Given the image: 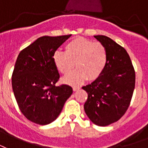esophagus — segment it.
Instances as JSON below:
<instances>
[{
    "label": "esophagus",
    "mask_w": 148,
    "mask_h": 148,
    "mask_svg": "<svg viewBox=\"0 0 148 148\" xmlns=\"http://www.w3.org/2000/svg\"><path fill=\"white\" fill-rule=\"evenodd\" d=\"M79 89H80V87H79V86H74V87L73 88V91H77V90H79Z\"/></svg>",
    "instance_id": "obj_1"
}]
</instances>
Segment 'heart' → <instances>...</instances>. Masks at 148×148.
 Wrapping results in <instances>:
<instances>
[{"label": "heart", "mask_w": 148, "mask_h": 148, "mask_svg": "<svg viewBox=\"0 0 148 148\" xmlns=\"http://www.w3.org/2000/svg\"><path fill=\"white\" fill-rule=\"evenodd\" d=\"M53 62L58 72L67 75L63 82L71 86H78L89 78L91 81L99 79L107 66L108 53L103 44L76 37L65 45V51H56L53 54Z\"/></svg>", "instance_id": "heart-1"}]
</instances>
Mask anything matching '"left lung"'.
<instances>
[{"label":"left lung","instance_id":"obj_1","mask_svg":"<svg viewBox=\"0 0 148 148\" xmlns=\"http://www.w3.org/2000/svg\"><path fill=\"white\" fill-rule=\"evenodd\" d=\"M94 37L106 48L108 63L99 79L83 86L88 94L84 111L95 125L106 126L120 119L128 109L135 87V72L123 47L108 36Z\"/></svg>","mask_w":148,"mask_h":148}]
</instances>
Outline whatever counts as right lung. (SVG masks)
Listing matches in <instances>:
<instances>
[{"label":"right lung","instance_id":"obj_1","mask_svg":"<svg viewBox=\"0 0 148 148\" xmlns=\"http://www.w3.org/2000/svg\"><path fill=\"white\" fill-rule=\"evenodd\" d=\"M71 36H41L18 56L12 89L20 111L33 123L42 125L52 123L73 94L68 85L55 86L59 73L53 62L54 52Z\"/></svg>","mask_w":148,"mask_h":148}]
</instances>
